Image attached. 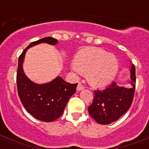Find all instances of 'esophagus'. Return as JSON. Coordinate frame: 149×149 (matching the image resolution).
Returning <instances> with one entry per match:
<instances>
[{
	"mask_svg": "<svg viewBox=\"0 0 149 149\" xmlns=\"http://www.w3.org/2000/svg\"><path fill=\"white\" fill-rule=\"evenodd\" d=\"M84 88H85V86H84V85H82L81 82H79V83L78 84V85H77V88H76V89H77V91H81V90H82V89H84Z\"/></svg>",
	"mask_w": 149,
	"mask_h": 149,
	"instance_id": "esophagus-1",
	"label": "esophagus"
}]
</instances>
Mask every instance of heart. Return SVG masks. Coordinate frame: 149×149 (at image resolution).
<instances>
[{
    "label": "heart",
    "instance_id": "1",
    "mask_svg": "<svg viewBox=\"0 0 149 149\" xmlns=\"http://www.w3.org/2000/svg\"><path fill=\"white\" fill-rule=\"evenodd\" d=\"M118 68V61L116 55L99 48L84 49L74 58V70L88 73L89 82L94 86L109 83L116 76Z\"/></svg>",
    "mask_w": 149,
    "mask_h": 149
}]
</instances>
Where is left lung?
<instances>
[{"mask_svg": "<svg viewBox=\"0 0 149 149\" xmlns=\"http://www.w3.org/2000/svg\"><path fill=\"white\" fill-rule=\"evenodd\" d=\"M132 87H120L112 82L103 90H94V100L88 108L91 117L98 124L108 125L122 116L130 107L136 87L135 66L131 68Z\"/></svg>", "mask_w": 149, "mask_h": 149, "instance_id": "1", "label": "left lung"}]
</instances>
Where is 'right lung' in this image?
<instances>
[{
  "label": "right lung",
  "mask_w": 149,
  "mask_h": 149,
  "mask_svg": "<svg viewBox=\"0 0 149 149\" xmlns=\"http://www.w3.org/2000/svg\"><path fill=\"white\" fill-rule=\"evenodd\" d=\"M41 42L55 45L58 40L48 37L30 44L19 58L16 82L19 97L25 109L37 119L50 122L61 116L70 97L76 92L78 83H68L58 77L51 82L38 85L24 75L22 63L25 52L28 48Z\"/></svg>",
  "instance_id": "add662e5"
}]
</instances>
